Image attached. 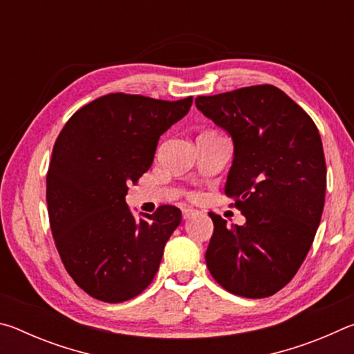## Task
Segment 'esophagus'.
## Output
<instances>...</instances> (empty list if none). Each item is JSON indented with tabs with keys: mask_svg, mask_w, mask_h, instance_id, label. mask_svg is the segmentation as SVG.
I'll return each instance as SVG.
<instances>
[{
	"mask_svg": "<svg viewBox=\"0 0 354 354\" xmlns=\"http://www.w3.org/2000/svg\"><path fill=\"white\" fill-rule=\"evenodd\" d=\"M196 214H198V211H195V209H192V207H184V209H183V217H184L185 220L195 217Z\"/></svg>",
	"mask_w": 354,
	"mask_h": 354,
	"instance_id": "obj_1",
	"label": "esophagus"
}]
</instances>
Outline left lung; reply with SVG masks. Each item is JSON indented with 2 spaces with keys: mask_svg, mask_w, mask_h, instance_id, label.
Segmentation results:
<instances>
[{
  "mask_svg": "<svg viewBox=\"0 0 354 354\" xmlns=\"http://www.w3.org/2000/svg\"><path fill=\"white\" fill-rule=\"evenodd\" d=\"M195 104L231 136L234 158L225 194L247 218L227 226L209 214L207 268L234 295L270 297L295 277L320 225L326 164L319 129L270 84L198 97Z\"/></svg>",
  "mask_w": 354,
  "mask_h": 354,
  "instance_id": "8db88e82",
  "label": "left lung"
}]
</instances>
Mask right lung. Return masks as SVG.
Listing matches in <instances>:
<instances>
[{
    "mask_svg": "<svg viewBox=\"0 0 354 354\" xmlns=\"http://www.w3.org/2000/svg\"><path fill=\"white\" fill-rule=\"evenodd\" d=\"M192 101L109 93L75 112L59 134L46 175L50 226L65 270L91 297L127 301L159 270L181 211L165 205L136 218L124 196Z\"/></svg>",
    "mask_w": 354,
    "mask_h": 354,
    "instance_id": "right-lung-1",
    "label": "right lung"
}]
</instances>
